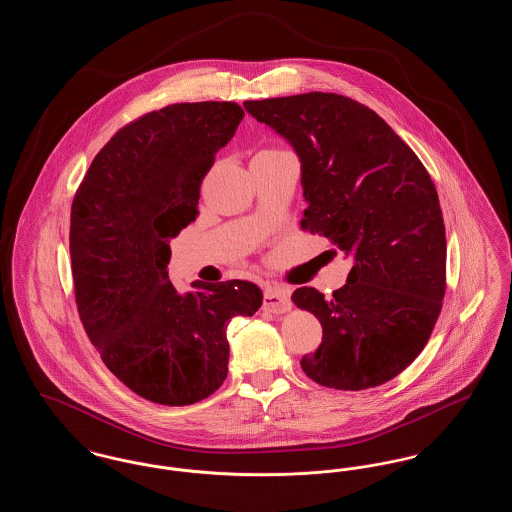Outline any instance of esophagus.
Instances as JSON below:
<instances>
[{"mask_svg": "<svg viewBox=\"0 0 512 512\" xmlns=\"http://www.w3.org/2000/svg\"><path fill=\"white\" fill-rule=\"evenodd\" d=\"M263 307L274 313V315H284L292 309V301H290V290L288 288H280V286H270L265 290V301Z\"/></svg>", "mask_w": 512, "mask_h": 512, "instance_id": "esophagus-1", "label": "esophagus"}]
</instances>
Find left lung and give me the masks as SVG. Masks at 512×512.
Listing matches in <instances>:
<instances>
[{
	"label": "left lung",
	"instance_id": "1",
	"mask_svg": "<svg viewBox=\"0 0 512 512\" xmlns=\"http://www.w3.org/2000/svg\"><path fill=\"white\" fill-rule=\"evenodd\" d=\"M244 107L299 157L301 226L353 261L330 299L307 286L293 292V303L322 326L303 372L334 390L386 384L424 349L445 293V226L430 174L390 124L355 99L309 92Z\"/></svg>",
	"mask_w": 512,
	"mask_h": 512
}]
</instances>
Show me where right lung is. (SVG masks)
Here are the masks:
<instances>
[{
    "label": "right lung",
    "instance_id": "right-lung-1",
    "mask_svg": "<svg viewBox=\"0 0 512 512\" xmlns=\"http://www.w3.org/2000/svg\"><path fill=\"white\" fill-rule=\"evenodd\" d=\"M244 119L232 101L176 103L121 128L96 155L71 209L78 315L105 366L159 405H192L228 374V322L253 317L263 292L247 280H169L171 240L199 215L217 151Z\"/></svg>",
    "mask_w": 512,
    "mask_h": 512
}]
</instances>
